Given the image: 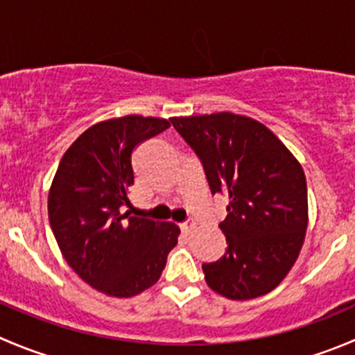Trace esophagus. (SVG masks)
<instances>
[{"instance_id":"obj_1","label":"esophagus","mask_w":355,"mask_h":355,"mask_svg":"<svg viewBox=\"0 0 355 355\" xmlns=\"http://www.w3.org/2000/svg\"><path fill=\"white\" fill-rule=\"evenodd\" d=\"M180 229L184 234H191L192 230L196 229V222L194 220H185V222L180 225Z\"/></svg>"}]
</instances>
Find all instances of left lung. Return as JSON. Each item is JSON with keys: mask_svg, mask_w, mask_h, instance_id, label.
Here are the masks:
<instances>
[{"mask_svg": "<svg viewBox=\"0 0 355 355\" xmlns=\"http://www.w3.org/2000/svg\"><path fill=\"white\" fill-rule=\"evenodd\" d=\"M205 170L211 194L229 196L220 229L227 251L202 263L206 284L230 300L272 291L305 239L307 182L300 163L267 126L232 112L171 118Z\"/></svg>", "mask_w": 355, "mask_h": 355, "instance_id": "1", "label": "left lung"}]
</instances>
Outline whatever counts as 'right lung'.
<instances>
[{"label":"right lung","mask_w":355,"mask_h":355,"mask_svg":"<svg viewBox=\"0 0 355 355\" xmlns=\"http://www.w3.org/2000/svg\"><path fill=\"white\" fill-rule=\"evenodd\" d=\"M170 128L159 118L125 116L94 125L62 157L48 218L62 254L85 283L109 297H135L157 283L180 234L175 223L132 216V154Z\"/></svg>","instance_id":"add662e5"}]
</instances>
